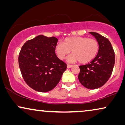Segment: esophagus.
<instances>
[{"mask_svg": "<svg viewBox=\"0 0 125 125\" xmlns=\"http://www.w3.org/2000/svg\"><path fill=\"white\" fill-rule=\"evenodd\" d=\"M72 66H73V65H72V64H67V68H71Z\"/></svg>", "mask_w": 125, "mask_h": 125, "instance_id": "esophagus-1", "label": "esophagus"}]
</instances>
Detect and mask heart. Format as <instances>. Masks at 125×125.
<instances>
[{
	"instance_id": "obj_1",
	"label": "heart",
	"mask_w": 125,
	"mask_h": 125,
	"mask_svg": "<svg viewBox=\"0 0 125 125\" xmlns=\"http://www.w3.org/2000/svg\"><path fill=\"white\" fill-rule=\"evenodd\" d=\"M99 50L97 40L80 36L66 38L63 43L59 42L55 47V52L60 59H64L72 51L73 54L68 58L69 62L78 61L81 63H86L94 59Z\"/></svg>"
}]
</instances>
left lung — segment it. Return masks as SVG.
Listing matches in <instances>:
<instances>
[{"label":"left lung","mask_w":125,"mask_h":125,"mask_svg":"<svg viewBox=\"0 0 125 125\" xmlns=\"http://www.w3.org/2000/svg\"><path fill=\"white\" fill-rule=\"evenodd\" d=\"M99 44L94 59L85 65L80 66L78 80L88 89H97L104 85L111 77L115 64V52L110 41L96 32H90Z\"/></svg>","instance_id":"obj_1"}]
</instances>
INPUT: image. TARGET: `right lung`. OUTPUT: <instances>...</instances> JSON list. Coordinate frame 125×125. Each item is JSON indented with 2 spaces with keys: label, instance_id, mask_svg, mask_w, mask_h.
Here are the masks:
<instances>
[{
  "label": "right lung",
  "instance_id": "add662e5",
  "mask_svg": "<svg viewBox=\"0 0 125 125\" xmlns=\"http://www.w3.org/2000/svg\"><path fill=\"white\" fill-rule=\"evenodd\" d=\"M55 37L39 35L26 42L19 53L18 63L23 80L33 89L47 92L61 80L67 64L55 52Z\"/></svg>",
  "mask_w": 125,
  "mask_h": 125
}]
</instances>
